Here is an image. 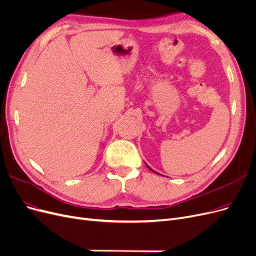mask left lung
<instances>
[{"mask_svg": "<svg viewBox=\"0 0 256 256\" xmlns=\"http://www.w3.org/2000/svg\"><path fill=\"white\" fill-rule=\"evenodd\" d=\"M146 166H148V168H150V171H153V172H154V173H157V172H155V171H154V170H152V168H150V166H148V164H146Z\"/></svg>", "mask_w": 256, "mask_h": 256, "instance_id": "8db88e82", "label": "left lung"}]
</instances>
